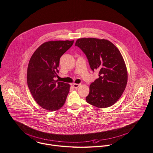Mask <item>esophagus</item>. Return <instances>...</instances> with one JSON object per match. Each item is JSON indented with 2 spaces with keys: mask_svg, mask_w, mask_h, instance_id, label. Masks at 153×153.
Wrapping results in <instances>:
<instances>
[{
  "mask_svg": "<svg viewBox=\"0 0 153 153\" xmlns=\"http://www.w3.org/2000/svg\"><path fill=\"white\" fill-rule=\"evenodd\" d=\"M81 85L80 84H77V83H74L73 85V86L75 88V89H77V88H78Z\"/></svg>",
  "mask_w": 153,
  "mask_h": 153,
  "instance_id": "esophagus-1",
  "label": "esophagus"
}]
</instances>
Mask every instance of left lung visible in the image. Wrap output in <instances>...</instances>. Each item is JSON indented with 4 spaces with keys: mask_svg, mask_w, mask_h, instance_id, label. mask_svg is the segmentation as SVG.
Wrapping results in <instances>:
<instances>
[{
    "mask_svg": "<svg viewBox=\"0 0 153 153\" xmlns=\"http://www.w3.org/2000/svg\"><path fill=\"white\" fill-rule=\"evenodd\" d=\"M86 55L91 68L99 70V77L89 86L88 103L98 108L114 105L121 97L128 82V70L119 49L110 41L80 38L76 42Z\"/></svg>",
    "mask_w": 153,
    "mask_h": 153,
    "instance_id": "obj_1",
    "label": "left lung"
}]
</instances>
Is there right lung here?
Segmentation results:
<instances>
[{
  "label": "right lung",
  "mask_w": 153,
  "mask_h": 153,
  "mask_svg": "<svg viewBox=\"0 0 153 153\" xmlns=\"http://www.w3.org/2000/svg\"><path fill=\"white\" fill-rule=\"evenodd\" d=\"M74 40H53L42 44L33 53L27 68V85L35 101L42 108L54 111L64 104L70 85L53 79L61 56Z\"/></svg>",
  "instance_id": "1"
}]
</instances>
